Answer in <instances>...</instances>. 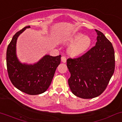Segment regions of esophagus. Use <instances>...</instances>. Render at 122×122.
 Here are the masks:
<instances>
[{
	"label": "esophagus",
	"mask_w": 122,
	"mask_h": 122,
	"mask_svg": "<svg viewBox=\"0 0 122 122\" xmlns=\"http://www.w3.org/2000/svg\"><path fill=\"white\" fill-rule=\"evenodd\" d=\"M61 61H62V62H64V63L66 62V58H65V57H64V56L61 57Z\"/></svg>",
	"instance_id": "1"
}]
</instances>
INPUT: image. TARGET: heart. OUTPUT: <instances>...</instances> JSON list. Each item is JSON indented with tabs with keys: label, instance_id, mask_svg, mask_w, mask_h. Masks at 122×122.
Wrapping results in <instances>:
<instances>
[{
	"label": "heart",
	"instance_id": "heart-1",
	"mask_svg": "<svg viewBox=\"0 0 122 122\" xmlns=\"http://www.w3.org/2000/svg\"><path fill=\"white\" fill-rule=\"evenodd\" d=\"M68 47L67 53L72 57L78 56L86 51L92 45V39L89 36H84L81 33H76L68 39Z\"/></svg>",
	"mask_w": 122,
	"mask_h": 122
}]
</instances>
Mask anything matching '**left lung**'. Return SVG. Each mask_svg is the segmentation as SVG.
I'll list each match as a JSON object with an SVG mask.
<instances>
[{"label":"left lung","mask_w":122,"mask_h":122,"mask_svg":"<svg viewBox=\"0 0 122 122\" xmlns=\"http://www.w3.org/2000/svg\"><path fill=\"white\" fill-rule=\"evenodd\" d=\"M97 33L96 46L77 58H68L66 65L71 73L68 79L72 93L84 99L101 95L115 71V51L110 41L101 32Z\"/></svg>","instance_id":"8db88e82"}]
</instances>
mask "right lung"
Returning a JSON list of instances; mask_svg holds the SVG:
<instances>
[{"label": "right lung", "mask_w": 122, "mask_h": 122, "mask_svg": "<svg viewBox=\"0 0 122 122\" xmlns=\"http://www.w3.org/2000/svg\"><path fill=\"white\" fill-rule=\"evenodd\" d=\"M29 28L30 26H25L13 36L7 49V68L9 78L17 89L29 95H37L49 87L61 62V56L53 57L46 54L33 64L20 62L16 53L17 39Z\"/></svg>", "instance_id": "right-lung-1"}]
</instances>
